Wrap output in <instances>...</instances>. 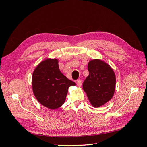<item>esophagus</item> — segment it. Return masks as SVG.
<instances>
[{"label":"esophagus","mask_w":147,"mask_h":147,"mask_svg":"<svg viewBox=\"0 0 147 147\" xmlns=\"http://www.w3.org/2000/svg\"><path fill=\"white\" fill-rule=\"evenodd\" d=\"M76 83H77V86H78V87H81V86H82V80H80V79L77 80Z\"/></svg>","instance_id":"34e87169"}]
</instances>
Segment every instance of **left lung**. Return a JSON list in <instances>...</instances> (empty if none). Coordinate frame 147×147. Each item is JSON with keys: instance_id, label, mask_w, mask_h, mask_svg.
<instances>
[{"instance_id": "1", "label": "left lung", "mask_w": 147, "mask_h": 147, "mask_svg": "<svg viewBox=\"0 0 147 147\" xmlns=\"http://www.w3.org/2000/svg\"><path fill=\"white\" fill-rule=\"evenodd\" d=\"M89 75L83 83V90L94 107H99L112 98L116 86V77L105 62L96 59L88 64Z\"/></svg>"}]
</instances>
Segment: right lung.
I'll use <instances>...</instances> for the list:
<instances>
[{"instance_id": "right-lung-1", "label": "right lung", "mask_w": 147, "mask_h": 147, "mask_svg": "<svg viewBox=\"0 0 147 147\" xmlns=\"http://www.w3.org/2000/svg\"><path fill=\"white\" fill-rule=\"evenodd\" d=\"M75 83L61 72L58 60L47 58L40 63L32 76V91L40 104L52 110L65 102L69 88Z\"/></svg>"}]
</instances>
